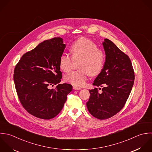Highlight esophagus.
<instances>
[{"label": "esophagus", "instance_id": "obj_1", "mask_svg": "<svg viewBox=\"0 0 152 152\" xmlns=\"http://www.w3.org/2000/svg\"><path fill=\"white\" fill-rule=\"evenodd\" d=\"M73 89H75V90H80L82 88H80V87H79V86H76V85H73Z\"/></svg>", "mask_w": 152, "mask_h": 152}]
</instances>
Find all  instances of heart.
Here are the masks:
<instances>
[{
    "label": "heart",
    "instance_id": "1",
    "mask_svg": "<svg viewBox=\"0 0 152 152\" xmlns=\"http://www.w3.org/2000/svg\"><path fill=\"white\" fill-rule=\"evenodd\" d=\"M72 57L62 54L59 60V67L64 72H69L72 66L73 59L82 58L79 64L80 70L72 71L66 75L64 79L74 85H84L89 76L99 75L104 67L105 55L98 49V45L89 39L82 37L76 39L70 47Z\"/></svg>",
    "mask_w": 152,
    "mask_h": 152
}]
</instances>
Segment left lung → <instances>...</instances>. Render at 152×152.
<instances>
[{
	"mask_svg": "<svg viewBox=\"0 0 152 152\" xmlns=\"http://www.w3.org/2000/svg\"><path fill=\"white\" fill-rule=\"evenodd\" d=\"M102 45L106 55L105 64L93 83L102 87V92L99 93L97 88L89 90L86 106L94 117L106 120L124 107L134 84V72L129 56L113 41L105 38Z\"/></svg>",
	"mask_w": 152,
	"mask_h": 152,
	"instance_id": "1",
	"label": "left lung"
}]
</instances>
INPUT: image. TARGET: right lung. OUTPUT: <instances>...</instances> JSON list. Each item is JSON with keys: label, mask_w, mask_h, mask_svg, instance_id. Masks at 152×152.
I'll use <instances>...</instances> for the list:
<instances>
[{"label": "right lung", "mask_w": 152, "mask_h": 152, "mask_svg": "<svg viewBox=\"0 0 152 152\" xmlns=\"http://www.w3.org/2000/svg\"><path fill=\"white\" fill-rule=\"evenodd\" d=\"M66 44L55 37L39 44L25 53L14 70L16 92L23 107L30 114L50 120L57 115L72 91V86L60 84L62 78L59 60ZM56 85L55 89L50 86Z\"/></svg>", "instance_id": "right-lung-1"}]
</instances>
